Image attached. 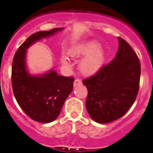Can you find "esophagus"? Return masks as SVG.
<instances>
[{"instance_id":"34e87169","label":"esophagus","mask_w":153,"mask_h":153,"mask_svg":"<svg viewBox=\"0 0 153 153\" xmlns=\"http://www.w3.org/2000/svg\"><path fill=\"white\" fill-rule=\"evenodd\" d=\"M82 84V81L79 78H76L74 81V87H77L78 85H80Z\"/></svg>"}]
</instances>
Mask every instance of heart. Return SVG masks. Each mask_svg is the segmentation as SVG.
I'll return each mask as SVG.
<instances>
[{
    "label": "heart",
    "instance_id": "obj_1",
    "mask_svg": "<svg viewBox=\"0 0 153 153\" xmlns=\"http://www.w3.org/2000/svg\"><path fill=\"white\" fill-rule=\"evenodd\" d=\"M71 54L73 57H85L80 63V69L82 73L86 75L94 74L102 66L104 60V54L99 48V44L91 41L81 44L71 50ZM65 65L69 66L66 59L63 60Z\"/></svg>",
    "mask_w": 153,
    "mask_h": 153
}]
</instances>
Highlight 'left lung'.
Wrapping results in <instances>:
<instances>
[{
  "label": "left lung",
  "mask_w": 153,
  "mask_h": 153,
  "mask_svg": "<svg viewBox=\"0 0 153 153\" xmlns=\"http://www.w3.org/2000/svg\"><path fill=\"white\" fill-rule=\"evenodd\" d=\"M118 39L119 50L114 58L96 74L82 80L88 90L87 111L100 124L113 122L125 114L140 88V59L125 40Z\"/></svg>",
  "instance_id": "1"
}]
</instances>
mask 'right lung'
<instances>
[{
  "label": "right lung",
  "instance_id": "obj_1",
  "mask_svg": "<svg viewBox=\"0 0 153 153\" xmlns=\"http://www.w3.org/2000/svg\"><path fill=\"white\" fill-rule=\"evenodd\" d=\"M62 29L54 28L31 34L19 47L13 59L11 82L13 94L26 114L38 122L50 123L57 118L73 91L74 78L58 75L54 71L39 76L29 75L26 68V51L36 41Z\"/></svg>",
  "mask_w": 153,
  "mask_h": 153
}]
</instances>
